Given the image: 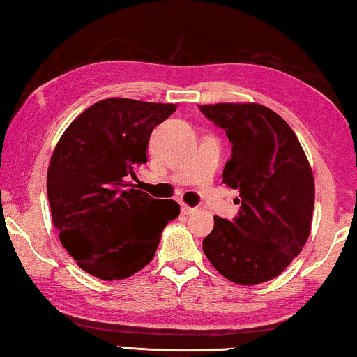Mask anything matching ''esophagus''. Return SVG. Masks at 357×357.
I'll list each match as a JSON object with an SVG mask.
<instances>
[{
	"label": "esophagus",
	"instance_id": "34e87169",
	"mask_svg": "<svg viewBox=\"0 0 357 357\" xmlns=\"http://www.w3.org/2000/svg\"><path fill=\"white\" fill-rule=\"evenodd\" d=\"M180 211H182V214H185V215H188V214H193L195 213V208H191V206H187V204H182L180 206Z\"/></svg>",
	"mask_w": 357,
	"mask_h": 357
}]
</instances>
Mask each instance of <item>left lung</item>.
Listing matches in <instances>:
<instances>
[{"label":"left lung","instance_id":"left-lung-1","mask_svg":"<svg viewBox=\"0 0 357 357\" xmlns=\"http://www.w3.org/2000/svg\"><path fill=\"white\" fill-rule=\"evenodd\" d=\"M231 143L224 183L240 190L234 220L214 217L203 251L215 271L238 285L272 280L290 266L311 234L312 170L291 127L256 102L203 105Z\"/></svg>","mask_w":357,"mask_h":357}]
</instances>
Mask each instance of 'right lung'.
Returning a JSON list of instances; mask_svg holds the SVG:
<instances>
[{"label": "right lung", "instance_id": "right-lung-1", "mask_svg": "<svg viewBox=\"0 0 357 357\" xmlns=\"http://www.w3.org/2000/svg\"><path fill=\"white\" fill-rule=\"evenodd\" d=\"M175 105L107 98L85 109L56 144L48 167L53 224L85 272L122 280L154 257L161 234L180 214L172 199H154L130 178L148 161L153 128Z\"/></svg>", "mask_w": 357, "mask_h": 357}]
</instances>
